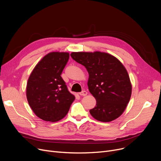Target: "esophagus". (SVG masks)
Masks as SVG:
<instances>
[{
	"label": "esophagus",
	"instance_id": "1",
	"mask_svg": "<svg viewBox=\"0 0 161 161\" xmlns=\"http://www.w3.org/2000/svg\"><path fill=\"white\" fill-rule=\"evenodd\" d=\"M79 94H80V96H86V95L87 94V91H81V92H80V93H79Z\"/></svg>",
	"mask_w": 161,
	"mask_h": 161
}]
</instances>
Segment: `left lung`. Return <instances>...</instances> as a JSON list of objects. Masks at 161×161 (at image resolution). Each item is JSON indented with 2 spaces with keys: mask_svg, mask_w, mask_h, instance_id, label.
I'll return each mask as SVG.
<instances>
[{
  "mask_svg": "<svg viewBox=\"0 0 161 161\" xmlns=\"http://www.w3.org/2000/svg\"><path fill=\"white\" fill-rule=\"evenodd\" d=\"M72 58L86 68L89 77L88 87L96 104L91 109L98 121L111 122L119 118L129 103L132 86L122 63L108 53L72 52Z\"/></svg>",
  "mask_w": 161,
  "mask_h": 161,
  "instance_id": "8db88e82",
  "label": "left lung"
}]
</instances>
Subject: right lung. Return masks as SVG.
<instances>
[{"label":"right lung","mask_w":161,"mask_h":161,"mask_svg":"<svg viewBox=\"0 0 161 161\" xmlns=\"http://www.w3.org/2000/svg\"><path fill=\"white\" fill-rule=\"evenodd\" d=\"M69 59L68 52H50L37 64L28 78V103L36 116L45 121L63 119L75 100L61 76Z\"/></svg>","instance_id":"right-lung-1"}]
</instances>
